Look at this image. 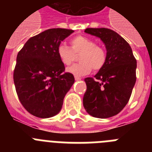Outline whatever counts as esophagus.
<instances>
[{"label": "esophagus", "instance_id": "34e87169", "mask_svg": "<svg viewBox=\"0 0 152 152\" xmlns=\"http://www.w3.org/2000/svg\"><path fill=\"white\" fill-rule=\"evenodd\" d=\"M75 79L76 80H80V77H79V76H75Z\"/></svg>", "mask_w": 152, "mask_h": 152}]
</instances>
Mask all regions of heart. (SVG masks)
<instances>
[{"instance_id": "b5f03b06", "label": "heart", "mask_w": 152, "mask_h": 152, "mask_svg": "<svg viewBox=\"0 0 152 152\" xmlns=\"http://www.w3.org/2000/svg\"><path fill=\"white\" fill-rule=\"evenodd\" d=\"M71 47L64 44L58 46L57 54L60 61L64 65L72 64L79 56L78 64L67 68V72L75 76H82L91 71H99L105 65L107 52L103 46L96 45L95 40L86 36H77L71 40Z\"/></svg>"}]
</instances>
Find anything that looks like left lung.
Wrapping results in <instances>:
<instances>
[{
	"label": "left lung",
	"mask_w": 152,
	"mask_h": 152,
	"mask_svg": "<svg viewBox=\"0 0 152 152\" xmlns=\"http://www.w3.org/2000/svg\"><path fill=\"white\" fill-rule=\"evenodd\" d=\"M84 32L99 37L107 49V61L94 77H86L83 98L86 111L94 117H112L129 100L136 81L137 63L129 44L107 28H88Z\"/></svg>",
	"instance_id": "obj_1"
}]
</instances>
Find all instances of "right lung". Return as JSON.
Here are the masks:
<instances>
[{
    "label": "right lung",
    "instance_id": "1",
    "mask_svg": "<svg viewBox=\"0 0 152 152\" xmlns=\"http://www.w3.org/2000/svg\"><path fill=\"white\" fill-rule=\"evenodd\" d=\"M72 29L54 28L27 40L17 56L13 81L21 104L39 118L56 116L75 82L73 75L64 72L57 54L58 46Z\"/></svg>",
    "mask_w": 152,
    "mask_h": 152
}]
</instances>
